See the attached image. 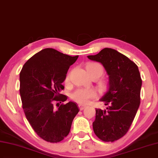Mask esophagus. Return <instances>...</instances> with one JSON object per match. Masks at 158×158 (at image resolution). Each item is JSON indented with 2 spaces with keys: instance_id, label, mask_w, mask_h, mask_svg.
Here are the masks:
<instances>
[{
  "instance_id": "34e87169",
  "label": "esophagus",
  "mask_w": 158,
  "mask_h": 158,
  "mask_svg": "<svg viewBox=\"0 0 158 158\" xmlns=\"http://www.w3.org/2000/svg\"><path fill=\"white\" fill-rule=\"evenodd\" d=\"M86 106H83V105H79V110H83L84 108H85Z\"/></svg>"
}]
</instances>
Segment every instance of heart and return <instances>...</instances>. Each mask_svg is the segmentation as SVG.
I'll return each mask as SVG.
<instances>
[{
    "label": "heart",
    "instance_id": "heart-1",
    "mask_svg": "<svg viewBox=\"0 0 158 158\" xmlns=\"http://www.w3.org/2000/svg\"><path fill=\"white\" fill-rule=\"evenodd\" d=\"M86 70L89 74V75H97L98 78L103 75L104 69L100 64L92 62L89 63L86 66ZM70 79L69 75H67L66 81H69ZM96 92L92 89H83L79 88L73 92L71 94L72 99L80 104H87L91 98L96 97Z\"/></svg>",
    "mask_w": 158,
    "mask_h": 158
}]
</instances>
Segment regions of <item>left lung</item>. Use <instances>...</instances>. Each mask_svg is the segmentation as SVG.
<instances>
[{"mask_svg":"<svg viewBox=\"0 0 158 158\" xmlns=\"http://www.w3.org/2000/svg\"><path fill=\"white\" fill-rule=\"evenodd\" d=\"M88 58L102 64L109 76L108 88L100 99L107 107L96 109L93 130L101 140L114 142L127 134L140 106V74L134 61L112 48Z\"/></svg>","mask_w":158,"mask_h":158,"instance_id":"left-lung-1","label":"left lung"}]
</instances>
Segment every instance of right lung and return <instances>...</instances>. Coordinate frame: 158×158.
<instances>
[{
	"label": "right lung",
	"mask_w": 158,
	"mask_h": 158,
	"mask_svg": "<svg viewBox=\"0 0 158 158\" xmlns=\"http://www.w3.org/2000/svg\"><path fill=\"white\" fill-rule=\"evenodd\" d=\"M77 56H70L53 48H44L31 57L20 73V94L26 118L39 136L56 143L69 135L79 108L75 102L58 105L67 97L60 94L68 70Z\"/></svg>",
	"instance_id": "1"
}]
</instances>
